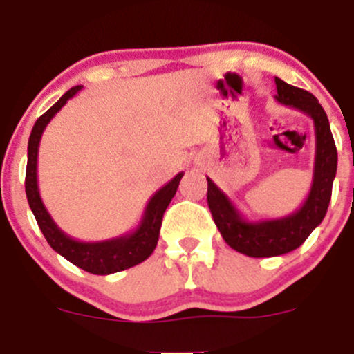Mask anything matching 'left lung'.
Returning a JSON list of instances; mask_svg holds the SVG:
<instances>
[{"mask_svg": "<svg viewBox=\"0 0 354 354\" xmlns=\"http://www.w3.org/2000/svg\"><path fill=\"white\" fill-rule=\"evenodd\" d=\"M279 104L298 109L313 120L315 127V162H313L312 187L305 202L298 210L276 219L248 221L241 216L231 198L207 178V203L221 236L227 245L243 255L277 257L292 252L310 236L313 230L326 217L332 195L335 171H337V151L327 114L317 97L303 88L292 87L276 77Z\"/></svg>", "mask_w": 354, "mask_h": 354, "instance_id": "obj_1", "label": "left lung"}]
</instances>
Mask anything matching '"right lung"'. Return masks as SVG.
Masks as SVG:
<instances>
[{
	"label": "right lung",
	"instance_id": "right-lung-1",
	"mask_svg": "<svg viewBox=\"0 0 354 354\" xmlns=\"http://www.w3.org/2000/svg\"><path fill=\"white\" fill-rule=\"evenodd\" d=\"M78 91H82V85L71 87L70 91L59 97V101L55 106H51L35 121L30 137H28L25 194H27L28 205L34 212V217L37 221L39 227H41L42 234H44V238L55 252H58L59 255L65 257L68 262L87 270V272L97 274V276H108V274L130 269V267L137 266V263L144 262L145 259L151 257L157 245V240H159L164 212H166L167 205H169L174 194H176L178 185H180V180L183 178L185 173H178L169 183L164 185L160 190H157L152 195L147 207H145L140 223L131 233L121 234V236L104 241H80L68 236L65 231L59 230L58 224L53 221L51 214L48 212V209L42 203L37 185V156L41 137L48 123L75 94H78Z\"/></svg>",
	"mask_w": 354,
	"mask_h": 354
}]
</instances>
